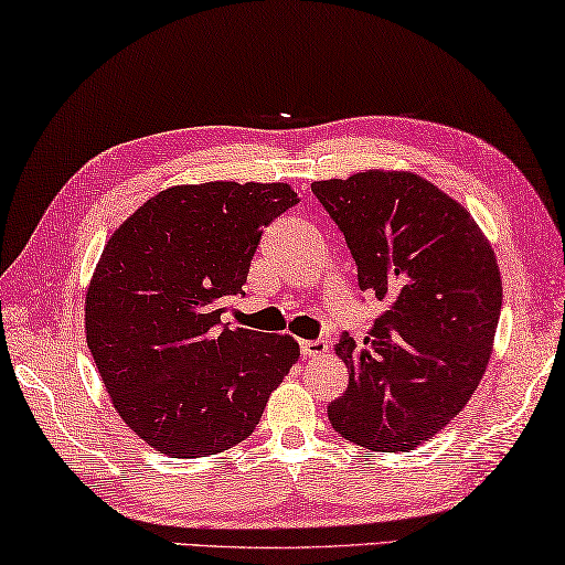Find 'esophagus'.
Here are the masks:
<instances>
[{"label": "esophagus", "instance_id": "obj_1", "mask_svg": "<svg viewBox=\"0 0 565 565\" xmlns=\"http://www.w3.org/2000/svg\"><path fill=\"white\" fill-rule=\"evenodd\" d=\"M300 350L305 358H326L330 345L326 343V340H302Z\"/></svg>", "mask_w": 565, "mask_h": 565}]
</instances>
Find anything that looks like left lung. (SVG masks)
I'll use <instances>...</instances> for the list:
<instances>
[{
	"label": "left lung",
	"instance_id": "1",
	"mask_svg": "<svg viewBox=\"0 0 565 565\" xmlns=\"http://www.w3.org/2000/svg\"><path fill=\"white\" fill-rule=\"evenodd\" d=\"M345 235L358 285L385 302L363 348L340 338L348 391L328 405L340 436L408 452L466 408L491 360L503 282L470 212L420 174L365 170L312 182Z\"/></svg>",
	"mask_w": 565,
	"mask_h": 565
}]
</instances>
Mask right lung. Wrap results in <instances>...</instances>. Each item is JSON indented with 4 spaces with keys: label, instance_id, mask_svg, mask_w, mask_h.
I'll list each match as a JSON object with an SVG mask.
<instances>
[{
    "label": "right lung",
    "instance_id": "obj_1",
    "mask_svg": "<svg viewBox=\"0 0 565 565\" xmlns=\"http://www.w3.org/2000/svg\"><path fill=\"white\" fill-rule=\"evenodd\" d=\"M292 205L285 182L174 184L102 249L85 300L89 353L119 418L164 456L245 440L300 358L290 335L220 322L263 230Z\"/></svg>",
    "mask_w": 565,
    "mask_h": 565
}]
</instances>
